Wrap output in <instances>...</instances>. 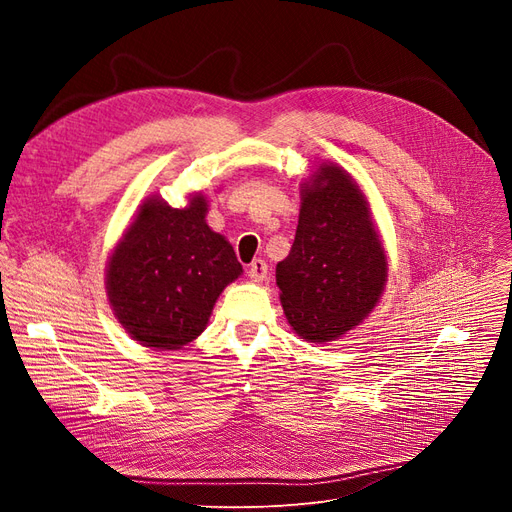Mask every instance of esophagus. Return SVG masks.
<instances>
[{
	"instance_id": "34e87169",
	"label": "esophagus",
	"mask_w": 512,
	"mask_h": 512,
	"mask_svg": "<svg viewBox=\"0 0 512 512\" xmlns=\"http://www.w3.org/2000/svg\"><path fill=\"white\" fill-rule=\"evenodd\" d=\"M249 278L253 282H263L267 278V263L263 259H253L249 265Z\"/></svg>"
}]
</instances>
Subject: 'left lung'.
I'll return each instance as SVG.
<instances>
[{
    "label": "left lung",
    "instance_id": "left-lung-1",
    "mask_svg": "<svg viewBox=\"0 0 512 512\" xmlns=\"http://www.w3.org/2000/svg\"><path fill=\"white\" fill-rule=\"evenodd\" d=\"M386 280V251L363 191L324 161L301 184L297 236L276 265L290 328L309 342H332L378 305Z\"/></svg>",
    "mask_w": 512,
    "mask_h": 512
}]
</instances>
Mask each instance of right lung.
<instances>
[{
    "instance_id": "1",
    "label": "right lung",
    "mask_w": 512,
    "mask_h": 512,
    "mask_svg": "<svg viewBox=\"0 0 512 512\" xmlns=\"http://www.w3.org/2000/svg\"><path fill=\"white\" fill-rule=\"evenodd\" d=\"M205 215L201 193L182 209L151 195L107 261L110 307L143 346L176 351L193 342L222 290L242 274L232 245L207 226Z\"/></svg>"
}]
</instances>
